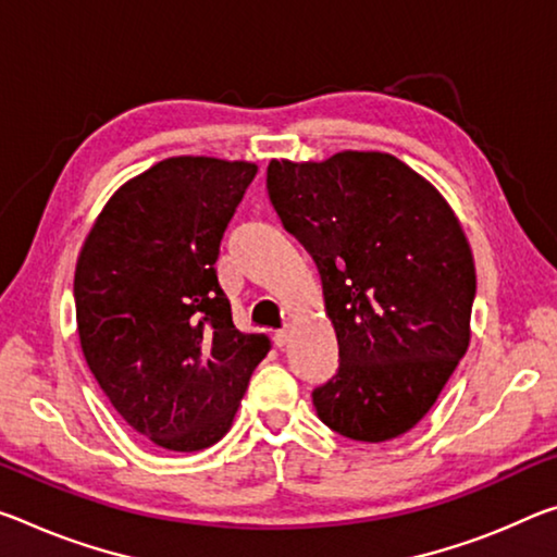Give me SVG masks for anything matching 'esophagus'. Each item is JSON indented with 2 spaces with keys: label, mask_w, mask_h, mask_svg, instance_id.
<instances>
[{
  "label": "esophagus",
  "mask_w": 557,
  "mask_h": 557,
  "mask_svg": "<svg viewBox=\"0 0 557 557\" xmlns=\"http://www.w3.org/2000/svg\"><path fill=\"white\" fill-rule=\"evenodd\" d=\"M272 342H275V347H287L289 342V326H282V330H277L275 334H272Z\"/></svg>",
  "instance_id": "34e87169"
}]
</instances>
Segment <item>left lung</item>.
<instances>
[{
  "label": "left lung",
  "mask_w": 557,
  "mask_h": 557,
  "mask_svg": "<svg viewBox=\"0 0 557 557\" xmlns=\"http://www.w3.org/2000/svg\"><path fill=\"white\" fill-rule=\"evenodd\" d=\"M268 193L312 255L337 332L317 417L369 444L406 434L469 349L475 268L461 223L434 185L376 151L272 161Z\"/></svg>",
  "instance_id": "left-lung-1"
}]
</instances>
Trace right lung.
I'll list each match as a JSON object with an SVG mask.
<instances>
[{
    "label": "right lung",
    "instance_id": "obj_1",
    "mask_svg": "<svg viewBox=\"0 0 557 557\" xmlns=\"http://www.w3.org/2000/svg\"><path fill=\"white\" fill-rule=\"evenodd\" d=\"M258 165L206 156L156 163L116 190L74 275L86 364L123 421L168 451L223 438L270 351L235 330L220 240Z\"/></svg>",
    "mask_w": 557,
    "mask_h": 557
}]
</instances>
